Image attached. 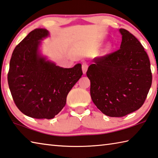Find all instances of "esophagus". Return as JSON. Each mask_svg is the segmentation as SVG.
Returning a JSON list of instances; mask_svg holds the SVG:
<instances>
[{
    "instance_id": "obj_1",
    "label": "esophagus",
    "mask_w": 158,
    "mask_h": 158,
    "mask_svg": "<svg viewBox=\"0 0 158 158\" xmlns=\"http://www.w3.org/2000/svg\"><path fill=\"white\" fill-rule=\"evenodd\" d=\"M88 64L86 62H84L82 64V70H83V73L84 74H85L87 72L88 70Z\"/></svg>"
}]
</instances>
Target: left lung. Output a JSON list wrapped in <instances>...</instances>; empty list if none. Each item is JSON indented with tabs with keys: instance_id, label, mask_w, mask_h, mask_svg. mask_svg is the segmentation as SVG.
Wrapping results in <instances>:
<instances>
[{
	"instance_id": "1",
	"label": "left lung",
	"mask_w": 158,
	"mask_h": 158,
	"mask_svg": "<svg viewBox=\"0 0 158 158\" xmlns=\"http://www.w3.org/2000/svg\"><path fill=\"white\" fill-rule=\"evenodd\" d=\"M119 31V49L94 58L86 73L93 103L113 117L141 108L152 84L151 64L144 47L128 30L120 28Z\"/></svg>"
}]
</instances>
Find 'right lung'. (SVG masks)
<instances>
[{
	"instance_id": "add662e5",
	"label": "right lung",
	"mask_w": 158,
	"mask_h": 158,
	"mask_svg": "<svg viewBox=\"0 0 158 158\" xmlns=\"http://www.w3.org/2000/svg\"><path fill=\"white\" fill-rule=\"evenodd\" d=\"M49 33L37 28L14 50L7 74L8 85L16 106L36 119H52L66 104L68 93L83 74L81 65L63 68L39 54L40 40Z\"/></svg>"
}]
</instances>
